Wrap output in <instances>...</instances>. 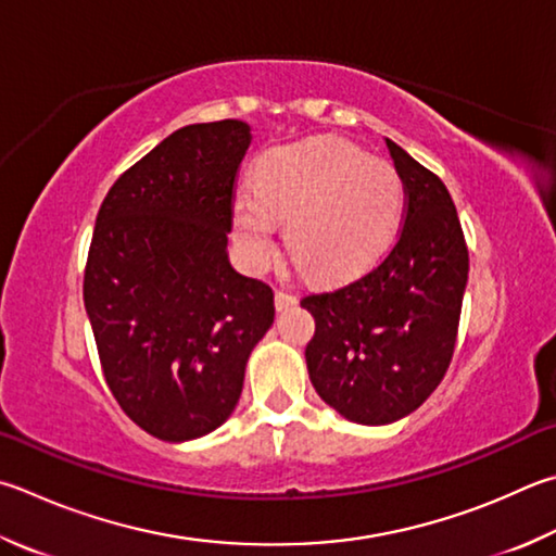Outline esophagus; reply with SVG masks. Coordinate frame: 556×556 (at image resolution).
Returning <instances> with one entry per match:
<instances>
[{
  "label": "esophagus",
  "instance_id": "esophagus-1",
  "mask_svg": "<svg viewBox=\"0 0 556 556\" xmlns=\"http://www.w3.org/2000/svg\"><path fill=\"white\" fill-rule=\"evenodd\" d=\"M294 304H296V296L291 294V291H287V289H277L275 291V306H277V311H285V308L294 306Z\"/></svg>",
  "mask_w": 556,
  "mask_h": 556
}]
</instances>
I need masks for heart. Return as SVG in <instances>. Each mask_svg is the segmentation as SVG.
I'll return each mask as SVG.
<instances>
[{
  "mask_svg": "<svg viewBox=\"0 0 556 556\" xmlns=\"http://www.w3.org/2000/svg\"><path fill=\"white\" fill-rule=\"evenodd\" d=\"M406 185L399 169L369 160L336 136L306 138L269 150L255 173V194L233 204V238L252 269L277 252V224L287 248L311 277L340 281L375 267L396 238Z\"/></svg>",
  "mask_w": 556,
  "mask_h": 556,
  "instance_id": "b5f03b06",
  "label": "heart"
}]
</instances>
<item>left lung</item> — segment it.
Here are the masks:
<instances>
[{
  "label": "left lung",
  "mask_w": 556,
  "mask_h": 556,
  "mask_svg": "<svg viewBox=\"0 0 556 556\" xmlns=\"http://www.w3.org/2000/svg\"><path fill=\"white\" fill-rule=\"evenodd\" d=\"M406 185L403 228L365 275L301 299L316 332L306 365L318 396L359 426L416 410L445 377L457 342L469 250L447 187L387 138Z\"/></svg>",
  "instance_id": "left-lung-1"
}]
</instances>
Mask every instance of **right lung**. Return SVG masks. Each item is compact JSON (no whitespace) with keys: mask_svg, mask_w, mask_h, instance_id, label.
<instances>
[{"mask_svg":"<svg viewBox=\"0 0 556 556\" xmlns=\"http://www.w3.org/2000/svg\"><path fill=\"white\" fill-rule=\"evenodd\" d=\"M250 126L191 124L121 175L97 214L85 308L106 387L150 435L216 430L243 391L275 294L228 262L238 167Z\"/></svg>","mask_w":556,"mask_h":556,"instance_id":"obj_1","label":"right lung"}]
</instances>
